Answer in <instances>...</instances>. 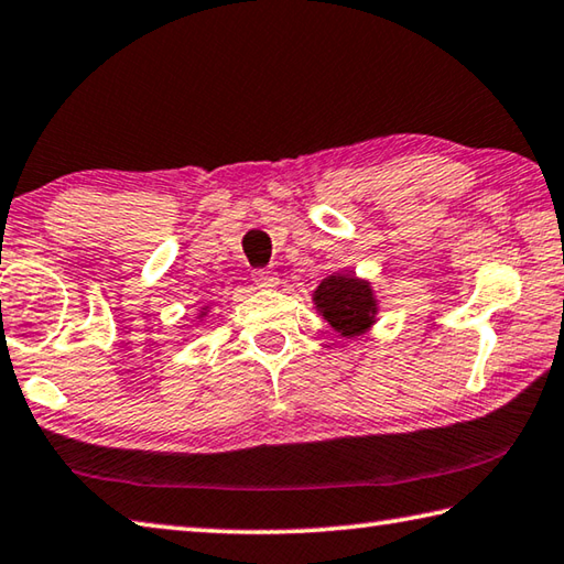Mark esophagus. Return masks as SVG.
I'll use <instances>...</instances> for the list:
<instances>
[{"mask_svg":"<svg viewBox=\"0 0 564 564\" xmlns=\"http://www.w3.org/2000/svg\"><path fill=\"white\" fill-rule=\"evenodd\" d=\"M253 283L261 285V289H273L275 283H279V275L271 269H253Z\"/></svg>","mask_w":564,"mask_h":564,"instance_id":"34e87169","label":"esophagus"}]
</instances>
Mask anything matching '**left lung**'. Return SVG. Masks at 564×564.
I'll return each instance as SVG.
<instances>
[{
	"mask_svg": "<svg viewBox=\"0 0 564 564\" xmlns=\"http://www.w3.org/2000/svg\"><path fill=\"white\" fill-rule=\"evenodd\" d=\"M315 305L337 333L357 335L372 323L375 299L370 285L345 275H330L315 291Z\"/></svg>",
	"mask_w": 564,
	"mask_h": 564,
	"instance_id": "left-lung-1",
	"label": "left lung"
}]
</instances>
